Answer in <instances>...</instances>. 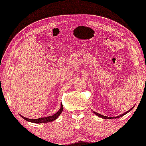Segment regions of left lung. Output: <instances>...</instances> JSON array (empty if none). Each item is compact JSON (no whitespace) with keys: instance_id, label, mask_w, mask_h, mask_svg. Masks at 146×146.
<instances>
[{"instance_id":"obj_1","label":"left lung","mask_w":146,"mask_h":146,"mask_svg":"<svg viewBox=\"0 0 146 146\" xmlns=\"http://www.w3.org/2000/svg\"><path fill=\"white\" fill-rule=\"evenodd\" d=\"M134 107V106H133V107L131 108V109H130L128 110V111H127V112H125V113H124V114H121L120 116H116V117H109V116H103V115H102V114H100L99 113H97V112H94V111H93V112L94 114H95L96 115H97L98 116H99V117H100V118H104V119H111V118H120V117H121V116H124V115H125V114H126L127 113H128V112H129L130 111H131V110H132V109H133V108Z\"/></svg>"}]
</instances>
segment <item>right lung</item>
Instances as JSON below:
<instances>
[{"label": "right lung", "mask_w": 146, "mask_h": 146, "mask_svg": "<svg viewBox=\"0 0 146 146\" xmlns=\"http://www.w3.org/2000/svg\"><path fill=\"white\" fill-rule=\"evenodd\" d=\"M63 106L62 105V104H61V107L59 108V110H58V112H56L55 114L52 115V116H48V117H44V118H38V119H30V118H27L24 117L22 115H20V116L22 117L24 120H26V121H28L30 122H33V123H36V124H40V123H46V122H52V121L55 120V119H57L58 118V116L61 114V112L63 111Z\"/></svg>", "instance_id": "1"}]
</instances>
